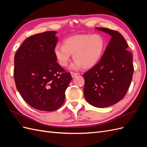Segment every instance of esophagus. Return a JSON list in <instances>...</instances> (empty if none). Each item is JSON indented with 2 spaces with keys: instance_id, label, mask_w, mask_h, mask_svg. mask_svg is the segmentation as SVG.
<instances>
[{
  "instance_id": "34e87169",
  "label": "esophagus",
  "mask_w": 147,
  "mask_h": 147,
  "mask_svg": "<svg viewBox=\"0 0 147 147\" xmlns=\"http://www.w3.org/2000/svg\"><path fill=\"white\" fill-rule=\"evenodd\" d=\"M71 75H72V77L74 78L75 77H76L77 75H78L77 73H75V72H71Z\"/></svg>"
}]
</instances>
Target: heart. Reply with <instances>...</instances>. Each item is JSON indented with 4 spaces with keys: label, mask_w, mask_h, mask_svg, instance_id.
Listing matches in <instances>:
<instances>
[{
    "label": "heart",
    "mask_w": 147,
    "mask_h": 147,
    "mask_svg": "<svg viewBox=\"0 0 147 147\" xmlns=\"http://www.w3.org/2000/svg\"><path fill=\"white\" fill-rule=\"evenodd\" d=\"M64 45H57L55 48V55L59 64L63 67L68 65L71 54L75 61L71 67L77 69L82 67L90 68L100 59L105 47V40L98 34H79L67 38Z\"/></svg>",
    "instance_id": "obj_1"
}]
</instances>
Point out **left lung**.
Listing matches in <instances>:
<instances>
[{
    "label": "left lung",
    "mask_w": 147,
    "mask_h": 147,
    "mask_svg": "<svg viewBox=\"0 0 147 147\" xmlns=\"http://www.w3.org/2000/svg\"><path fill=\"white\" fill-rule=\"evenodd\" d=\"M97 29L112 37L99 61L85 73L84 95L89 104L107 107L123 99L129 88L134 73L132 53L122 35L107 28Z\"/></svg>",
    "instance_id": "8db88e82"
}]
</instances>
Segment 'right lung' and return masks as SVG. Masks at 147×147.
Returning <instances> with one entry per match:
<instances>
[{"instance_id": "right-lung-1", "label": "right lung", "mask_w": 147, "mask_h": 147, "mask_svg": "<svg viewBox=\"0 0 147 147\" xmlns=\"http://www.w3.org/2000/svg\"><path fill=\"white\" fill-rule=\"evenodd\" d=\"M55 31H46L26 38L15 55L14 78L23 99L32 107L52 112L63 105L70 73L57 63Z\"/></svg>"}]
</instances>
